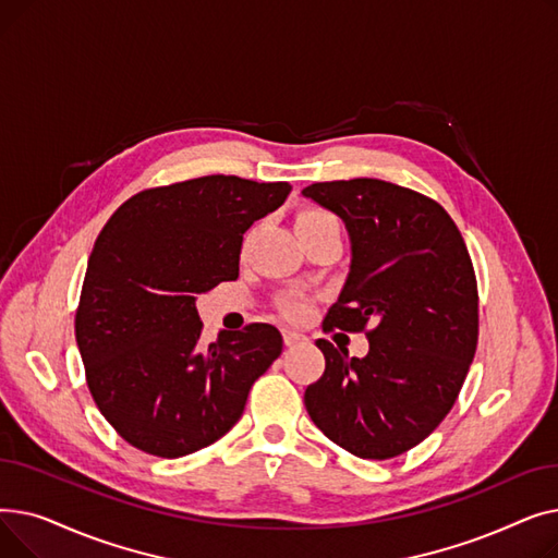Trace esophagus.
Returning a JSON list of instances; mask_svg holds the SVG:
<instances>
[{
  "label": "esophagus",
  "instance_id": "obj_1",
  "mask_svg": "<svg viewBox=\"0 0 558 558\" xmlns=\"http://www.w3.org/2000/svg\"><path fill=\"white\" fill-rule=\"evenodd\" d=\"M282 339H284L287 345H296V343L305 341V335H301L296 330H282Z\"/></svg>",
  "mask_w": 558,
  "mask_h": 558
}]
</instances>
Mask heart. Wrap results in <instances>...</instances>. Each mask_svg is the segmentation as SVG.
I'll list each match as a JSON object with an SVG mask.
<instances>
[{
    "instance_id": "1",
    "label": "heart",
    "mask_w": 558,
    "mask_h": 558,
    "mask_svg": "<svg viewBox=\"0 0 558 558\" xmlns=\"http://www.w3.org/2000/svg\"><path fill=\"white\" fill-rule=\"evenodd\" d=\"M335 223H337V219L328 210L307 208L296 217V232H299V238H305V234H310V232H316L320 228H328V226H335ZM280 310L287 316H303L305 310H307V303L299 294H287L280 301Z\"/></svg>"
}]
</instances>
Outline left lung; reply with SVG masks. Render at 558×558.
I'll return each instance as SVG.
<instances>
[{"label":"left lung","mask_w":558,"mask_h":558,"mask_svg":"<svg viewBox=\"0 0 558 558\" xmlns=\"http://www.w3.org/2000/svg\"><path fill=\"white\" fill-rule=\"evenodd\" d=\"M303 196L343 219L350 271L324 330L366 332L368 355L316 345L326 371L305 389L314 425L362 459L418 446L452 409L480 335L471 255L436 201L387 181L314 183Z\"/></svg>","instance_id":"obj_1"}]
</instances>
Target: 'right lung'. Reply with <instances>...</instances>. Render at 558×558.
Masks as SVG:
<instances>
[{
  "instance_id": "add662e5",
  "label": "right lung",
  "mask_w": 558,
  "mask_h": 558,
  "mask_svg": "<svg viewBox=\"0 0 558 558\" xmlns=\"http://www.w3.org/2000/svg\"><path fill=\"white\" fill-rule=\"evenodd\" d=\"M289 192L203 175L131 196L99 232L74 330L87 389L133 448L175 459L219 441L280 357L282 335L269 324L203 345L196 296L238 280L244 232Z\"/></svg>"
}]
</instances>
